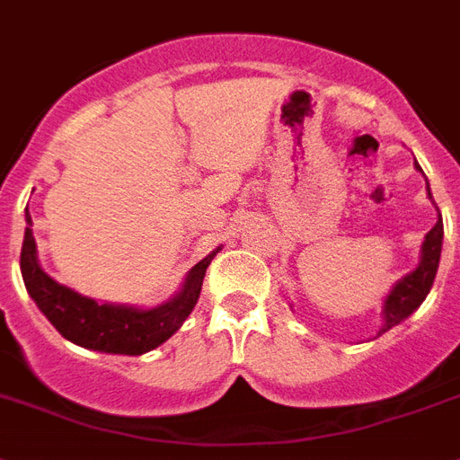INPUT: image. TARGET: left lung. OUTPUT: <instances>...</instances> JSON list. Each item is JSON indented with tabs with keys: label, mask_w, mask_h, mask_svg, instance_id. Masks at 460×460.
<instances>
[{
	"label": "left lung",
	"mask_w": 460,
	"mask_h": 460,
	"mask_svg": "<svg viewBox=\"0 0 460 460\" xmlns=\"http://www.w3.org/2000/svg\"><path fill=\"white\" fill-rule=\"evenodd\" d=\"M416 171H420V165L416 164ZM428 184V182H426ZM428 199H433L430 187H428ZM442 238H445V226H442V215L438 217L435 226L426 234V241L420 245V261L414 271L407 273L402 280H397L395 288L391 289V295L385 296L384 302V325H381L379 334L388 332L391 327L400 325L404 318L414 314L416 308L423 304L430 288L435 283V273L439 266V254H442Z\"/></svg>",
	"instance_id": "8db88e82"
}]
</instances>
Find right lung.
I'll list each match as a JSON object with an SVG mask.
<instances>
[{"label": "right lung", "instance_id": "1", "mask_svg": "<svg viewBox=\"0 0 460 460\" xmlns=\"http://www.w3.org/2000/svg\"><path fill=\"white\" fill-rule=\"evenodd\" d=\"M25 238L21 250V273L25 280L27 295L32 296L41 314L49 318L53 327L67 341L76 343L81 349L100 350V353L119 355H142L154 350L182 327L189 314L199 302L200 288L206 269L212 257L219 252H210L208 257L187 273L182 288L172 299L154 308H135L123 304H100L91 296H84L75 289L56 283L40 266L37 260V243L32 236V217L25 215Z\"/></svg>", "mask_w": 460, "mask_h": 460}]
</instances>
